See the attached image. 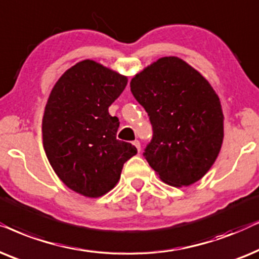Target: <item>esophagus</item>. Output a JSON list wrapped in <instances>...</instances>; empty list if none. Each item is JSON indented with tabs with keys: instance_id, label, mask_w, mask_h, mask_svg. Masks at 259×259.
<instances>
[{
	"instance_id": "obj_1",
	"label": "esophagus",
	"mask_w": 259,
	"mask_h": 259,
	"mask_svg": "<svg viewBox=\"0 0 259 259\" xmlns=\"http://www.w3.org/2000/svg\"><path fill=\"white\" fill-rule=\"evenodd\" d=\"M133 144H134V146L136 147L137 151H139V153H140V151H141V143H140V141H137V140H136V141H134Z\"/></svg>"
}]
</instances>
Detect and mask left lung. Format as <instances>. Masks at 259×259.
I'll list each match as a JSON object with an SVG mask.
<instances>
[{
	"instance_id": "8db88e82",
	"label": "left lung",
	"mask_w": 259,
	"mask_h": 259,
	"mask_svg": "<svg viewBox=\"0 0 259 259\" xmlns=\"http://www.w3.org/2000/svg\"><path fill=\"white\" fill-rule=\"evenodd\" d=\"M130 89L153 125L144 151L150 167L174 187L199 181L224 140L222 104L211 84L180 58L163 57L137 73Z\"/></svg>"
}]
</instances>
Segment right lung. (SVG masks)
I'll return each instance as SVG.
<instances>
[{
    "instance_id": "1",
    "label": "right lung",
    "mask_w": 259,
    "mask_h": 259,
    "mask_svg": "<svg viewBox=\"0 0 259 259\" xmlns=\"http://www.w3.org/2000/svg\"><path fill=\"white\" fill-rule=\"evenodd\" d=\"M126 84L125 75L86 59L68 68L48 97L45 153L58 178L88 198L111 191L123 164L137 154L132 143L116 139L119 122L109 113Z\"/></svg>"
}]
</instances>
